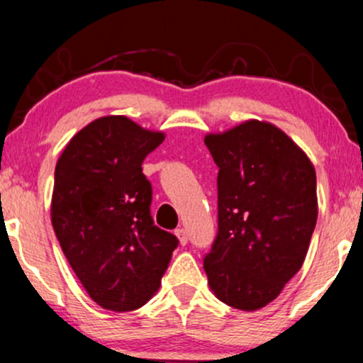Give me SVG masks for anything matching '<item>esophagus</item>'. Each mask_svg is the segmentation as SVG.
<instances>
[{"mask_svg": "<svg viewBox=\"0 0 363 363\" xmlns=\"http://www.w3.org/2000/svg\"><path fill=\"white\" fill-rule=\"evenodd\" d=\"M174 234H177L178 241H180V245L185 246L186 242H189V234H186V231L183 228H178L177 231H174Z\"/></svg>", "mask_w": 363, "mask_h": 363, "instance_id": "1", "label": "esophagus"}]
</instances>
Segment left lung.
Segmentation results:
<instances>
[{"instance_id": "1", "label": "left lung", "mask_w": 363, "mask_h": 363, "mask_svg": "<svg viewBox=\"0 0 363 363\" xmlns=\"http://www.w3.org/2000/svg\"><path fill=\"white\" fill-rule=\"evenodd\" d=\"M203 143L219 166V229L203 258L208 285L234 309H262L308 255L318 220L316 172L274 123L246 121Z\"/></svg>"}]
</instances>
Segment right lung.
I'll return each instance as SVG.
<instances>
[{"instance_id":"add662e5","label":"right lung","mask_w":363,"mask_h":363,"mask_svg":"<svg viewBox=\"0 0 363 363\" xmlns=\"http://www.w3.org/2000/svg\"><path fill=\"white\" fill-rule=\"evenodd\" d=\"M164 140L123 115L100 117L64 147L50 219L67 262L101 308L134 311L160 289L177 236L151 217L143 161Z\"/></svg>"}]
</instances>
